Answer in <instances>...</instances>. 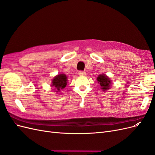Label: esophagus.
Segmentation results:
<instances>
[{"mask_svg": "<svg viewBox=\"0 0 155 155\" xmlns=\"http://www.w3.org/2000/svg\"><path fill=\"white\" fill-rule=\"evenodd\" d=\"M78 74L79 75V76H85V75L86 74V72L85 71H79Z\"/></svg>", "mask_w": 155, "mask_h": 155, "instance_id": "obj_1", "label": "esophagus"}]
</instances>
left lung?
Wrapping results in <instances>:
<instances>
[{"label":"left lung","instance_id":"obj_1","mask_svg":"<svg viewBox=\"0 0 155 155\" xmlns=\"http://www.w3.org/2000/svg\"><path fill=\"white\" fill-rule=\"evenodd\" d=\"M97 83L100 85V88L101 89H102V91H106L110 89L111 87L112 80L106 74H102L97 76Z\"/></svg>","mask_w":155,"mask_h":155}]
</instances>
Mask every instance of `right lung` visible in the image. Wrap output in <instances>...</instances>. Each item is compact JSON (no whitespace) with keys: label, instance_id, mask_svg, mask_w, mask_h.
Masks as SVG:
<instances>
[{"label":"right lung","instance_id":"right-lung-1","mask_svg":"<svg viewBox=\"0 0 155 155\" xmlns=\"http://www.w3.org/2000/svg\"><path fill=\"white\" fill-rule=\"evenodd\" d=\"M67 76L66 74H60L55 76L51 80V87L53 88L54 92L58 94L61 91L65 88L67 84Z\"/></svg>","mask_w":155,"mask_h":155}]
</instances>
